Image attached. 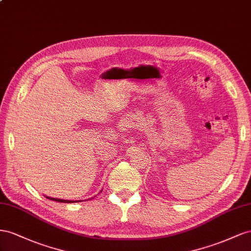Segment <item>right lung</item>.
<instances>
[{"label":"right lung","mask_w":251,"mask_h":251,"mask_svg":"<svg viewBox=\"0 0 251 251\" xmlns=\"http://www.w3.org/2000/svg\"><path fill=\"white\" fill-rule=\"evenodd\" d=\"M49 200H52V201L55 202H61V203H74V202H80V201H69V200H62V199H54V198H50V197H46Z\"/></svg>","instance_id":"add662e5"}]
</instances>
